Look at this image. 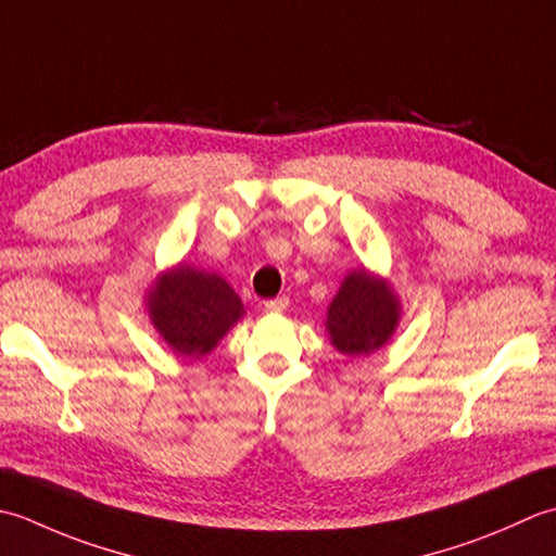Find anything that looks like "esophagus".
Returning <instances> with one entry per match:
<instances>
[{"instance_id":"34e87169","label":"esophagus","mask_w":556,"mask_h":556,"mask_svg":"<svg viewBox=\"0 0 556 556\" xmlns=\"http://www.w3.org/2000/svg\"><path fill=\"white\" fill-rule=\"evenodd\" d=\"M288 298L286 294H282V298H274V300H266L264 302V307H266V312H270V314H280V312H286L288 309Z\"/></svg>"}]
</instances>
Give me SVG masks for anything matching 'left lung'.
I'll return each mask as SVG.
<instances>
[{
  "label": "left lung",
  "instance_id": "1",
  "mask_svg": "<svg viewBox=\"0 0 556 556\" xmlns=\"http://www.w3.org/2000/svg\"><path fill=\"white\" fill-rule=\"evenodd\" d=\"M395 324H399V302L389 286L359 268L338 290L328 307L326 328L343 355L365 357L389 341Z\"/></svg>",
  "mask_w": 556,
  "mask_h": 556
}]
</instances>
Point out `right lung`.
I'll use <instances>...</instances> for the list:
<instances>
[{
  "mask_svg": "<svg viewBox=\"0 0 556 556\" xmlns=\"http://www.w3.org/2000/svg\"><path fill=\"white\" fill-rule=\"evenodd\" d=\"M149 307L165 343L189 359L211 353L242 316V302L228 282L185 264L157 280Z\"/></svg>",
  "mask_w": 556,
  "mask_h": 556,
  "instance_id": "obj_1",
  "label": "right lung"
}]
</instances>
